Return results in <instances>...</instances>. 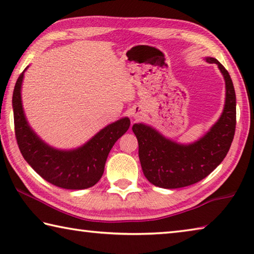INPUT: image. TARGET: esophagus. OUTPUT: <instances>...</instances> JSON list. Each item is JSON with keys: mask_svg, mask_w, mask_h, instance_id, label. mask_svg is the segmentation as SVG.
<instances>
[{"mask_svg": "<svg viewBox=\"0 0 254 254\" xmlns=\"http://www.w3.org/2000/svg\"><path fill=\"white\" fill-rule=\"evenodd\" d=\"M140 114H142V111H140V109H139V111L138 112H135V111H131V116L134 118H138L139 116H140Z\"/></svg>", "mask_w": 254, "mask_h": 254, "instance_id": "1", "label": "esophagus"}]
</instances>
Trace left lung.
<instances>
[{
	"label": "left lung",
	"instance_id": "8db88e82",
	"mask_svg": "<svg viewBox=\"0 0 254 254\" xmlns=\"http://www.w3.org/2000/svg\"><path fill=\"white\" fill-rule=\"evenodd\" d=\"M206 62L218 66L226 91L221 117L205 135L193 143L181 144L166 138L148 125H132L144 176L160 188H182L202 180L225 159L234 138L236 97L232 78L216 58L206 57Z\"/></svg>",
	"mask_w": 254,
	"mask_h": 254
}]
</instances>
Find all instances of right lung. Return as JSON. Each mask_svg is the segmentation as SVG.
<instances>
[{
	"label": "right lung",
	"mask_w": 254,
	"mask_h": 254,
	"mask_svg": "<svg viewBox=\"0 0 254 254\" xmlns=\"http://www.w3.org/2000/svg\"><path fill=\"white\" fill-rule=\"evenodd\" d=\"M27 68L16 80L12 97L15 137L20 152L28 164L52 185L70 190L90 188L101 179L110 149L128 130L129 118L109 124L80 147H53L33 131L24 115L21 88Z\"/></svg>",
	"instance_id": "right-lung-1"
}]
</instances>
